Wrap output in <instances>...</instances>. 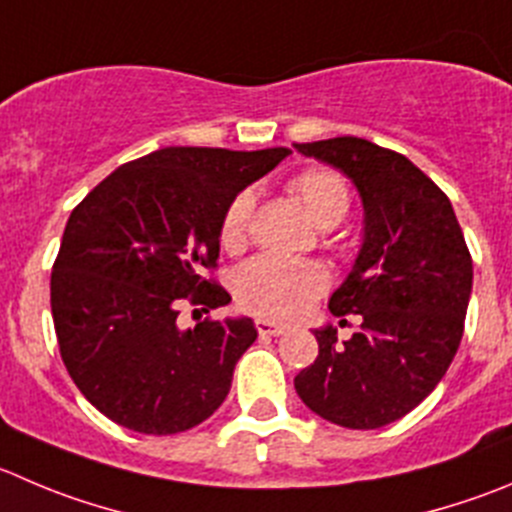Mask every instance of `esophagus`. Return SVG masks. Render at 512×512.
Here are the masks:
<instances>
[{
	"label": "esophagus",
	"instance_id": "34e87169",
	"mask_svg": "<svg viewBox=\"0 0 512 512\" xmlns=\"http://www.w3.org/2000/svg\"><path fill=\"white\" fill-rule=\"evenodd\" d=\"M256 329H259L261 337H281V334L289 332V326L276 324V321H269V319L256 321Z\"/></svg>",
	"mask_w": 512,
	"mask_h": 512
}]
</instances>
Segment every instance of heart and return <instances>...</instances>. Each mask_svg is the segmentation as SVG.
Returning a JSON list of instances; mask_svg holds the SVG:
<instances>
[{
	"instance_id": "heart-1",
	"label": "heart",
	"mask_w": 512,
	"mask_h": 512,
	"mask_svg": "<svg viewBox=\"0 0 512 512\" xmlns=\"http://www.w3.org/2000/svg\"><path fill=\"white\" fill-rule=\"evenodd\" d=\"M289 191L316 226H337L349 211V188L332 170H304L289 180ZM251 193H238L221 218V243L238 248L251 218ZM329 284L324 266L281 256H256L236 274V299L266 319H296Z\"/></svg>"
}]
</instances>
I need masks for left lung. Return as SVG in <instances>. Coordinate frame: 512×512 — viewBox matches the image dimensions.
I'll use <instances>...</instances> for the list:
<instances>
[{
	"label": "left lung",
	"mask_w": 512,
	"mask_h": 512,
	"mask_svg": "<svg viewBox=\"0 0 512 512\" xmlns=\"http://www.w3.org/2000/svg\"><path fill=\"white\" fill-rule=\"evenodd\" d=\"M357 188L362 246L329 299L332 314H362L337 344L332 324L314 329L319 357L294 379L311 412L349 430L405 417L440 384L455 357L472 291V259L452 203L405 155L364 138L296 143Z\"/></svg>",
	"instance_id": "1"
}]
</instances>
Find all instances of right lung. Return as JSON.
Wrapping results in <instances>:
<instances>
[{"mask_svg": "<svg viewBox=\"0 0 512 512\" xmlns=\"http://www.w3.org/2000/svg\"><path fill=\"white\" fill-rule=\"evenodd\" d=\"M289 153L155 150L113 170L70 213L52 266V319L72 382L102 415L175 435L223 405L259 332L248 316L180 329L178 309L231 301L203 279L221 251L223 211Z\"/></svg>", "mask_w": 512, "mask_h": 512, "instance_id": "1", "label": "right lung"}]
</instances>
